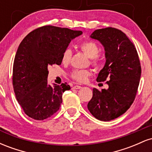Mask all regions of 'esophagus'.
<instances>
[{
	"mask_svg": "<svg viewBox=\"0 0 152 152\" xmlns=\"http://www.w3.org/2000/svg\"><path fill=\"white\" fill-rule=\"evenodd\" d=\"M82 87L81 86H78V85H76V86H74L73 87V88H74V89H80V88H81Z\"/></svg>",
	"mask_w": 152,
	"mask_h": 152,
	"instance_id": "1",
	"label": "esophagus"
}]
</instances>
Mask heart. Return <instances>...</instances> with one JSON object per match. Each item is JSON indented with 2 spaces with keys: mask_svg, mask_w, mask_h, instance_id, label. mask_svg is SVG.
Listing matches in <instances>:
<instances>
[{
  "mask_svg": "<svg viewBox=\"0 0 152 152\" xmlns=\"http://www.w3.org/2000/svg\"><path fill=\"white\" fill-rule=\"evenodd\" d=\"M81 49L88 58H91L92 64L95 67H97L99 63L98 55L100 50L98 45L93 41H85L81 45ZM71 55H72V52L70 48L65 49L61 57L63 64H69L71 61ZM91 74L88 70H75L71 74V77L78 83H83L86 81Z\"/></svg>",
  "mask_w": 152,
  "mask_h": 152,
  "instance_id": "heart-1",
  "label": "heart"
}]
</instances>
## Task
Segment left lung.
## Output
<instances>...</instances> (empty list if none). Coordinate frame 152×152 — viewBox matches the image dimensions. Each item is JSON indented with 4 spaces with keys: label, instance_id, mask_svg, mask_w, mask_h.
<instances>
[{
    "label": "left lung",
    "instance_id": "1",
    "mask_svg": "<svg viewBox=\"0 0 152 152\" xmlns=\"http://www.w3.org/2000/svg\"><path fill=\"white\" fill-rule=\"evenodd\" d=\"M90 37L104 47L106 63L96 81L109 80V88L102 91L94 88L87 106L96 118L109 121L124 114L133 104L142 73L140 61L133 43L118 29H98Z\"/></svg>",
    "mask_w": 152,
    "mask_h": 152
}]
</instances>
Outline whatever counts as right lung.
Returning <instances> with one entry per match:
<instances>
[{"instance_id": "add662e5", "label": "right lung", "mask_w": 152, "mask_h": 152, "mask_svg": "<svg viewBox=\"0 0 152 152\" xmlns=\"http://www.w3.org/2000/svg\"><path fill=\"white\" fill-rule=\"evenodd\" d=\"M81 31L45 26L29 33L19 45L13 68V86L25 114L35 120L50 117L59 109L69 85L48 84V68L61 64L62 54Z\"/></svg>"}]
</instances>
